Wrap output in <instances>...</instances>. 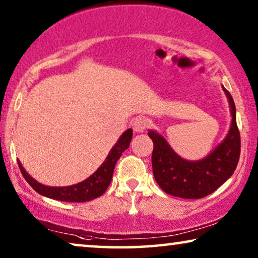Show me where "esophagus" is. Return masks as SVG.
Returning a JSON list of instances; mask_svg holds the SVG:
<instances>
[{
    "label": "esophagus",
    "mask_w": 258,
    "mask_h": 258,
    "mask_svg": "<svg viewBox=\"0 0 258 258\" xmlns=\"http://www.w3.org/2000/svg\"><path fill=\"white\" fill-rule=\"evenodd\" d=\"M148 125H149V121H148V118L143 117V116L137 117L133 123V128L136 133H143L148 128Z\"/></svg>",
    "instance_id": "1"
}]
</instances>
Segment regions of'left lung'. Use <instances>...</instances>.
<instances>
[{
  "mask_svg": "<svg viewBox=\"0 0 258 258\" xmlns=\"http://www.w3.org/2000/svg\"><path fill=\"white\" fill-rule=\"evenodd\" d=\"M230 102L232 122L227 139L201 161L190 162L179 157L160 134L150 130L154 143L151 154L154 177L169 195L197 200L210 195L234 174L241 154V136L236 123V108L230 93L224 89Z\"/></svg>",
  "mask_w": 258,
  "mask_h": 258,
  "instance_id": "obj_1",
  "label": "left lung"
}]
</instances>
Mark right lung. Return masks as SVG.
Returning a JSON list of instances; mask_svg holds the SVG:
<instances>
[{
    "label": "right lung",
    "instance_id": "right-lung-1",
    "mask_svg": "<svg viewBox=\"0 0 258 258\" xmlns=\"http://www.w3.org/2000/svg\"><path fill=\"white\" fill-rule=\"evenodd\" d=\"M132 137V129H128L126 132L123 133L117 143L112 147L108 157L105 158L101 167L86 181L70 186L56 188V186H47L41 184V183L35 181L33 177H30L29 174L23 169L20 161H17V163H19L20 170L22 172L23 177L26 178V181L29 183L35 191L41 194V195L52 200L63 201V202H87V201L97 199V197H100L105 192V190H107L111 182L116 162L121 157L123 151L129 147Z\"/></svg>",
    "mask_w": 258,
    "mask_h": 258
}]
</instances>
